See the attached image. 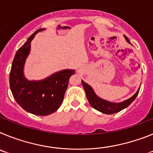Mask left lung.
<instances>
[{
  "instance_id": "1",
  "label": "left lung",
  "mask_w": 153,
  "mask_h": 153,
  "mask_svg": "<svg viewBox=\"0 0 153 153\" xmlns=\"http://www.w3.org/2000/svg\"><path fill=\"white\" fill-rule=\"evenodd\" d=\"M124 37H125L127 43H129V44H132L130 43V40H129V38L126 36L124 35ZM81 82H82V85H83V88H84L87 100H88L89 102H90L92 107L94 108L97 110H98V111L101 112V113L109 115L118 113V112L121 111L123 109L126 108L127 106H129L135 100V99L137 97L140 89V88L138 89L136 93L132 97H131L130 98L127 99V100L123 101V102H113L106 100H104V99H102L101 97H98L96 94L95 91L93 90V89L92 88L90 85L85 83L83 80H82Z\"/></svg>"
}]
</instances>
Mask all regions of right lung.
<instances>
[{
  "instance_id": "obj_1",
  "label": "right lung",
  "mask_w": 153,
  "mask_h": 153,
  "mask_svg": "<svg viewBox=\"0 0 153 153\" xmlns=\"http://www.w3.org/2000/svg\"><path fill=\"white\" fill-rule=\"evenodd\" d=\"M38 29L17 51L10 73V87L16 102L27 112L36 116L54 113L63 102L69 79L75 70L65 69L40 80H29L24 76V64L30 52V43Z\"/></svg>"
}]
</instances>
